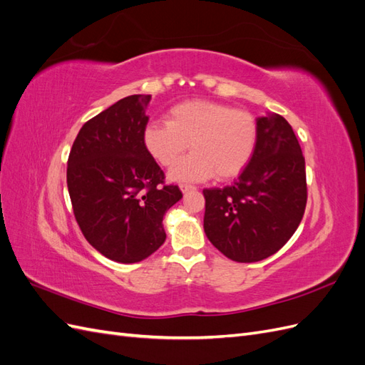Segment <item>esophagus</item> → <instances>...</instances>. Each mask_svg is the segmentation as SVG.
Returning a JSON list of instances; mask_svg holds the SVG:
<instances>
[{"label":"esophagus","mask_w":365,"mask_h":365,"mask_svg":"<svg viewBox=\"0 0 365 365\" xmlns=\"http://www.w3.org/2000/svg\"><path fill=\"white\" fill-rule=\"evenodd\" d=\"M180 187H181V190H182L184 193H185V192H190V190H196V187H195V185H192V184H187V182L181 184Z\"/></svg>","instance_id":"esophagus-1"}]
</instances>
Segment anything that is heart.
Wrapping results in <instances>:
<instances>
[{"label": "heart", "mask_w": 365, "mask_h": 365, "mask_svg": "<svg viewBox=\"0 0 365 365\" xmlns=\"http://www.w3.org/2000/svg\"><path fill=\"white\" fill-rule=\"evenodd\" d=\"M257 120L248 111L210 101L173 105L165 123L152 121L143 132L149 155L163 168H172L191 145L194 152L175 165L170 178L197 181L216 176L228 180L250 163L257 146Z\"/></svg>", "instance_id": "heart-1"}]
</instances>
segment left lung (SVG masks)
I'll return each instance as SVG.
<instances>
[{
    "label": "left lung",
    "instance_id": "left-lung-1",
    "mask_svg": "<svg viewBox=\"0 0 365 365\" xmlns=\"http://www.w3.org/2000/svg\"><path fill=\"white\" fill-rule=\"evenodd\" d=\"M259 138L239 178L224 189H204V231L228 259H267L300 225L306 201L304 157L291 125L269 113L257 118Z\"/></svg>",
    "mask_w": 365,
    "mask_h": 365
}]
</instances>
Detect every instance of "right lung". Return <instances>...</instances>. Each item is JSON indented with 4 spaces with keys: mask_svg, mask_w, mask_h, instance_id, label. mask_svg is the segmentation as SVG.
Instances as JSON below:
<instances>
[{
    "mask_svg": "<svg viewBox=\"0 0 365 365\" xmlns=\"http://www.w3.org/2000/svg\"><path fill=\"white\" fill-rule=\"evenodd\" d=\"M150 96L121 98L88 120L68 157L67 184L74 217L85 239L105 257L135 263L165 240L163 217L178 202V185L143 143Z\"/></svg>",
    "mask_w": 365,
    "mask_h": 365,
    "instance_id": "1",
    "label": "right lung"
}]
</instances>
